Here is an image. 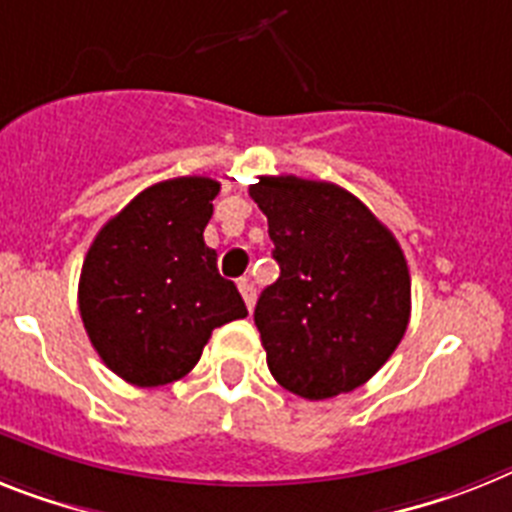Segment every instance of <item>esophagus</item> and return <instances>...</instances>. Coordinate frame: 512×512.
<instances>
[{"mask_svg": "<svg viewBox=\"0 0 512 512\" xmlns=\"http://www.w3.org/2000/svg\"><path fill=\"white\" fill-rule=\"evenodd\" d=\"M236 286H239V294H242L247 309L252 312V307H255V286L249 283V278H239V283H236Z\"/></svg>", "mask_w": 512, "mask_h": 512, "instance_id": "obj_1", "label": "esophagus"}]
</instances>
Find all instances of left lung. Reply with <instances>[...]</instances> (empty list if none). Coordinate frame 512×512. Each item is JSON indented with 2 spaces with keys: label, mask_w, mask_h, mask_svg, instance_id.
<instances>
[{
  "label": "left lung",
  "mask_w": 512,
  "mask_h": 512,
  "mask_svg": "<svg viewBox=\"0 0 512 512\" xmlns=\"http://www.w3.org/2000/svg\"><path fill=\"white\" fill-rule=\"evenodd\" d=\"M249 197L268 216L281 268L255 307L270 375L307 401L351 393L388 362L409 328L411 276L401 244L338 184L260 176Z\"/></svg>",
  "instance_id": "1"
}]
</instances>
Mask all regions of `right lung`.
Wrapping results in <instances>:
<instances>
[{
  "instance_id": "obj_1",
  "label": "right lung",
  "mask_w": 512,
  "mask_h": 512,
  "mask_svg": "<svg viewBox=\"0 0 512 512\" xmlns=\"http://www.w3.org/2000/svg\"><path fill=\"white\" fill-rule=\"evenodd\" d=\"M218 190L208 176L153 184L103 223L85 255L77 286L85 333L132 385L182 380L213 330L247 317L203 239Z\"/></svg>"
}]
</instances>
